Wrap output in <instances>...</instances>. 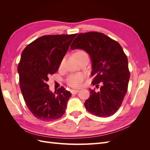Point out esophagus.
I'll return each mask as SVG.
<instances>
[{
	"label": "esophagus",
	"instance_id": "obj_1",
	"mask_svg": "<svg viewBox=\"0 0 150 150\" xmlns=\"http://www.w3.org/2000/svg\"><path fill=\"white\" fill-rule=\"evenodd\" d=\"M71 93L72 94H77L79 92V90H76V89H72L71 91Z\"/></svg>",
	"mask_w": 150,
	"mask_h": 150
}]
</instances>
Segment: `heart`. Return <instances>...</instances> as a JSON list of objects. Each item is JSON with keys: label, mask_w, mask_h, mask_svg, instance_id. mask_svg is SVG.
<instances>
[{"label": "heart", "mask_w": 150, "mask_h": 150, "mask_svg": "<svg viewBox=\"0 0 150 150\" xmlns=\"http://www.w3.org/2000/svg\"><path fill=\"white\" fill-rule=\"evenodd\" d=\"M88 56L87 52L83 49H78L74 52V56L77 61H79L82 57ZM64 64V59L62 60L60 64V67H62ZM85 78V76L83 74L78 73L70 75L66 79V83L71 88H79L82 84Z\"/></svg>", "instance_id": "b5f03b06"}]
</instances>
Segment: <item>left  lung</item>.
Masks as SVG:
<instances>
[{"label":"left lung","mask_w":150,"mask_h":150,"mask_svg":"<svg viewBox=\"0 0 150 150\" xmlns=\"http://www.w3.org/2000/svg\"><path fill=\"white\" fill-rule=\"evenodd\" d=\"M71 49H82L92 60L94 77L89 98L84 106L91 114L109 117L119 110L128 90L130 72L128 58L121 45L106 35L98 32L78 34L71 45Z\"/></svg>","instance_id":"left-lung-1"}]
</instances>
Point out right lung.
Masks as SVG:
<instances>
[{
  "label": "right lung",
  "mask_w": 150,
  "mask_h": 150,
  "mask_svg": "<svg viewBox=\"0 0 150 150\" xmlns=\"http://www.w3.org/2000/svg\"><path fill=\"white\" fill-rule=\"evenodd\" d=\"M77 35H43L28 44L22 52L17 66L21 90L29 111L40 120L52 121L64 114L71 93L64 87L53 93L47 82L49 76L57 71Z\"/></svg>",
  "instance_id": "1"
}]
</instances>
